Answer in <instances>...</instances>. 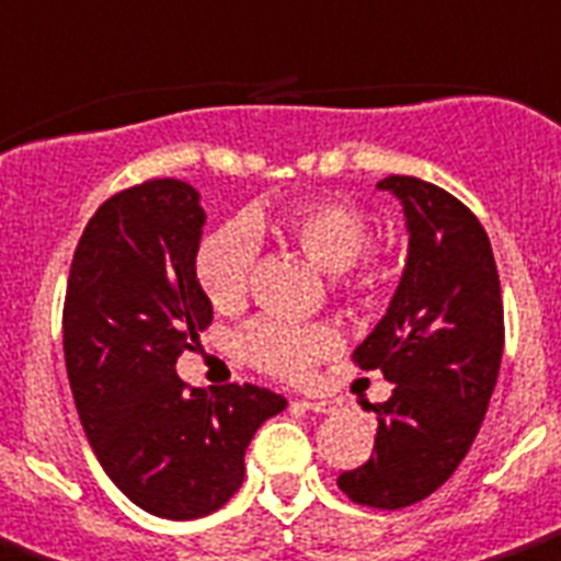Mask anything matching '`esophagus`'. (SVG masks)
<instances>
[{
  "instance_id": "34e87169",
  "label": "esophagus",
  "mask_w": 561,
  "mask_h": 561,
  "mask_svg": "<svg viewBox=\"0 0 561 561\" xmlns=\"http://www.w3.org/2000/svg\"><path fill=\"white\" fill-rule=\"evenodd\" d=\"M296 408H302V411H310V413H328L331 411V402H310V399H296Z\"/></svg>"
}]
</instances>
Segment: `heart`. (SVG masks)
<instances>
[{
    "label": "heart",
    "mask_w": 561,
    "mask_h": 561,
    "mask_svg": "<svg viewBox=\"0 0 561 561\" xmlns=\"http://www.w3.org/2000/svg\"><path fill=\"white\" fill-rule=\"evenodd\" d=\"M273 230L285 242L296 244L324 273H339L351 288L368 290L385 279L379 262L359 265L356 256L368 242V222L345 202L313 199L294 205L276 216L251 214L244 222H228L202 239L193 273L202 294L216 310H237L251 285L256 233ZM244 356L256 368L282 379H305L319 359L331 356L339 339L324 324H296L285 319H262L244 333Z\"/></svg>",
    "instance_id": "b5f03b06"
}]
</instances>
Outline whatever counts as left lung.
<instances>
[{
  "mask_svg": "<svg viewBox=\"0 0 561 561\" xmlns=\"http://www.w3.org/2000/svg\"><path fill=\"white\" fill-rule=\"evenodd\" d=\"M402 205L408 259L385 317L353 351L393 385L374 456L336 479L359 505L397 511L454 477L491 404L505 347L491 239L448 191L416 176L376 182Z\"/></svg>",
  "mask_w": 561,
  "mask_h": 561,
  "instance_id": "obj_1",
  "label": "left lung"
}]
</instances>
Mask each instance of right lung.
Wrapping results in <instances>:
<instances>
[{
  "label": "right lung",
  "mask_w": 561,
  "mask_h": 561,
  "mask_svg": "<svg viewBox=\"0 0 561 561\" xmlns=\"http://www.w3.org/2000/svg\"><path fill=\"white\" fill-rule=\"evenodd\" d=\"M202 193L179 179L122 191L91 216L65 296V365L99 465L142 511L199 519L244 479V450L288 399L259 385L185 388L176 359L214 319L193 259Z\"/></svg>",
  "instance_id": "obj_1"
}]
</instances>
